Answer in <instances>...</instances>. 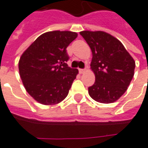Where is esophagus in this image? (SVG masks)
Listing matches in <instances>:
<instances>
[{
	"label": "esophagus",
	"instance_id": "obj_1",
	"mask_svg": "<svg viewBox=\"0 0 148 148\" xmlns=\"http://www.w3.org/2000/svg\"><path fill=\"white\" fill-rule=\"evenodd\" d=\"M78 71H79V73H80V74H83V73L86 72V69H79Z\"/></svg>",
	"mask_w": 148,
	"mask_h": 148
}]
</instances>
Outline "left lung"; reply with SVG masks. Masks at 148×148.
<instances>
[{
	"label": "left lung",
	"mask_w": 148,
	"mask_h": 148,
	"mask_svg": "<svg viewBox=\"0 0 148 148\" xmlns=\"http://www.w3.org/2000/svg\"><path fill=\"white\" fill-rule=\"evenodd\" d=\"M80 35L93 54L90 66L95 82L88 88L90 96L97 102H114L125 93L133 77L134 59L124 45L109 34L83 31Z\"/></svg>",
	"instance_id": "left-lung-1"
}]
</instances>
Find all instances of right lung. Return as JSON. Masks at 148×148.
Wrapping results in <instances>:
<instances>
[{
    "instance_id": "1",
    "label": "right lung",
    "mask_w": 148,
    "mask_h": 148,
    "mask_svg": "<svg viewBox=\"0 0 148 148\" xmlns=\"http://www.w3.org/2000/svg\"><path fill=\"white\" fill-rule=\"evenodd\" d=\"M77 34L53 31L41 35L23 53L19 71L27 92L38 102L51 106L66 97L78 71L68 66L66 47Z\"/></svg>"
}]
</instances>
